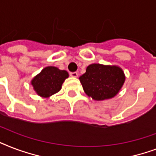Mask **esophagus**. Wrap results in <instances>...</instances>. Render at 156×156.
I'll use <instances>...</instances> for the list:
<instances>
[{
	"label": "esophagus",
	"instance_id": "1",
	"mask_svg": "<svg viewBox=\"0 0 156 156\" xmlns=\"http://www.w3.org/2000/svg\"><path fill=\"white\" fill-rule=\"evenodd\" d=\"M69 75H70L71 77H73V78H77L78 74L77 72H70V73H69Z\"/></svg>",
	"mask_w": 156,
	"mask_h": 156
}]
</instances>
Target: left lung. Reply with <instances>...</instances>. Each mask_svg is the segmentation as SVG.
Segmentation results:
<instances>
[{"label": "left lung", "mask_w": 156, "mask_h": 156, "mask_svg": "<svg viewBox=\"0 0 156 156\" xmlns=\"http://www.w3.org/2000/svg\"><path fill=\"white\" fill-rule=\"evenodd\" d=\"M79 80L86 94L100 101L117 95L125 83L126 76L119 66L91 64L87 66L86 73L79 77Z\"/></svg>", "instance_id": "1"}]
</instances>
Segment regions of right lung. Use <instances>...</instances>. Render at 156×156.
<instances>
[{
    "label": "right lung",
    "instance_id": "obj_1",
    "mask_svg": "<svg viewBox=\"0 0 156 156\" xmlns=\"http://www.w3.org/2000/svg\"><path fill=\"white\" fill-rule=\"evenodd\" d=\"M69 73L54 66L45 67L39 74L31 80V85L38 95L48 98L61 89V86Z\"/></svg>",
    "mask_w": 156,
    "mask_h": 156
}]
</instances>
